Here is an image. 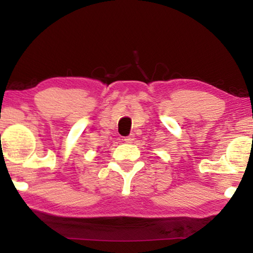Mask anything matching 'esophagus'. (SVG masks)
<instances>
[{"label": "esophagus", "mask_w": 253, "mask_h": 253, "mask_svg": "<svg viewBox=\"0 0 253 253\" xmlns=\"http://www.w3.org/2000/svg\"><path fill=\"white\" fill-rule=\"evenodd\" d=\"M133 140H134L133 134H129V136H127V137H124V141H126V143H127V144L133 143Z\"/></svg>", "instance_id": "obj_1"}]
</instances>
